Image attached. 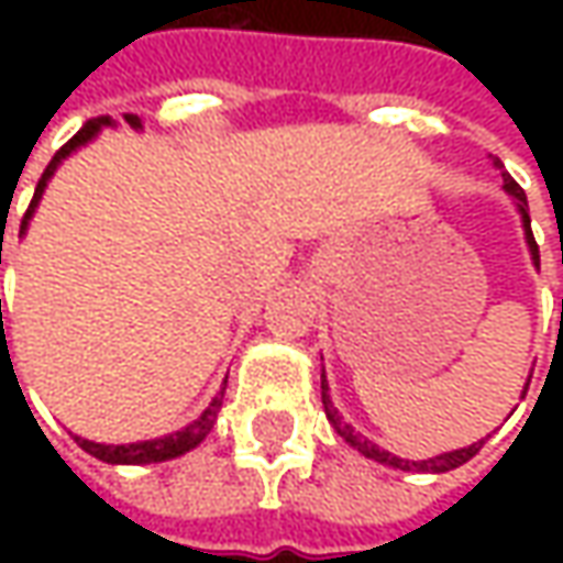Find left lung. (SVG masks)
Segmentation results:
<instances>
[{"instance_id": "left-lung-1", "label": "left lung", "mask_w": 563, "mask_h": 563, "mask_svg": "<svg viewBox=\"0 0 563 563\" xmlns=\"http://www.w3.org/2000/svg\"><path fill=\"white\" fill-rule=\"evenodd\" d=\"M495 165L501 168V163L495 159ZM505 190H508L510 197H517V206H520V212H523V228H527V244H530L532 260L539 263V244H536V238H532V228H530V212H527V194H523V187L517 185L510 175H505ZM322 407H325V417L329 422L335 426V432L344 439V442L351 444V448H357L360 454H366V457H373L378 464L385 466H395V470H420V473H444V470H454V466L466 464L470 457H476L479 454V448L483 442L470 444V448H461V451H448V454H439V457H429V461H404V457H395L391 451H382L373 442H366L363 435H357L347 422L338 417L335 404L329 398V388H325V373H322Z\"/></svg>"}]
</instances>
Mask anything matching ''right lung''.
Wrapping results in <instances>:
<instances>
[{
    "instance_id": "obj_1",
    "label": "right lung",
    "mask_w": 563,
    "mask_h": 563,
    "mask_svg": "<svg viewBox=\"0 0 563 563\" xmlns=\"http://www.w3.org/2000/svg\"><path fill=\"white\" fill-rule=\"evenodd\" d=\"M128 124H134V128H141V119L137 115H124ZM102 124H109V119H93L87 121L80 131H77L71 141L65 143L58 153L53 156V163L46 165V172H43V178H40V185L33 190V200L27 206V212H24V219H21V231L27 228V219H31L33 206L40 200V194H43V187L46 181L53 178L55 165L62 163L68 153H75L80 143H87L93 134H97ZM0 263H2V244H0ZM0 319H2V300H0ZM228 382V376H225ZM222 398H225V391H219L212 404L206 407L203 413H200V420H194L187 429L181 432H175V435H165V439H153V442H137V444H97V442H87V439H75L87 454H93L99 461H106V464H159V461H168V457H178V454H185L190 448H197V444L203 442L206 435H209V429L216 426V417H219V407H222Z\"/></svg>"
}]
</instances>
